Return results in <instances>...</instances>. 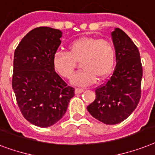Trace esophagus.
Wrapping results in <instances>:
<instances>
[{
    "label": "esophagus",
    "instance_id": "obj_1",
    "mask_svg": "<svg viewBox=\"0 0 155 155\" xmlns=\"http://www.w3.org/2000/svg\"><path fill=\"white\" fill-rule=\"evenodd\" d=\"M84 91V89H81V88H76L75 89V94H81Z\"/></svg>",
    "mask_w": 155,
    "mask_h": 155
}]
</instances>
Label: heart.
Returning a JSON list of instances; mask_svg holds the SVG:
<instances>
[{
	"label": "heart",
	"mask_w": 155,
	"mask_h": 155,
	"mask_svg": "<svg viewBox=\"0 0 155 155\" xmlns=\"http://www.w3.org/2000/svg\"><path fill=\"white\" fill-rule=\"evenodd\" d=\"M68 52L58 51L53 58L54 70L65 78H70L81 62V72L71 79L72 84L86 86L93 84L97 78L103 79L112 71L115 61L114 45L107 39L82 37L68 45Z\"/></svg>",
	"instance_id": "b5f03b06"
}]
</instances>
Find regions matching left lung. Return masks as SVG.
<instances>
[{
  "label": "left lung",
  "mask_w": 155,
  "mask_h": 155,
  "mask_svg": "<svg viewBox=\"0 0 155 155\" xmlns=\"http://www.w3.org/2000/svg\"><path fill=\"white\" fill-rule=\"evenodd\" d=\"M116 67L106 83L95 90L96 98L87 106L93 117L106 125L122 122L133 113L141 97L142 67L140 54L121 28L111 33Z\"/></svg>",
  "instance_id": "obj_1"
}]
</instances>
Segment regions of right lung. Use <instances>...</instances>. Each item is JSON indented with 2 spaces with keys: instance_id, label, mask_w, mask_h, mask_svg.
Segmentation results:
<instances>
[{
  "instance_id": "obj_1",
  "label": "right lung",
  "mask_w": 155,
  "mask_h": 155,
  "mask_svg": "<svg viewBox=\"0 0 155 155\" xmlns=\"http://www.w3.org/2000/svg\"><path fill=\"white\" fill-rule=\"evenodd\" d=\"M62 32L38 27L28 32L15 50L12 86L21 112L39 127L58 122L66 112L74 89L54 70L53 58Z\"/></svg>"
}]
</instances>
